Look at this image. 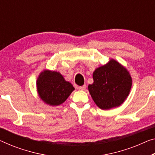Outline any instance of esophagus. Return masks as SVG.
I'll return each mask as SVG.
<instances>
[{"mask_svg": "<svg viewBox=\"0 0 155 155\" xmlns=\"http://www.w3.org/2000/svg\"><path fill=\"white\" fill-rule=\"evenodd\" d=\"M78 89H79V90H81V91H84V90L86 89V85L80 86V87H78Z\"/></svg>", "mask_w": 155, "mask_h": 155, "instance_id": "esophagus-1", "label": "esophagus"}]
</instances>
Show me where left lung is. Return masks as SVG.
I'll list each match as a JSON object with an SVG mask.
<instances>
[{
	"label": "left lung",
	"instance_id": "8db88e82",
	"mask_svg": "<svg viewBox=\"0 0 155 155\" xmlns=\"http://www.w3.org/2000/svg\"><path fill=\"white\" fill-rule=\"evenodd\" d=\"M94 83L88 86L93 101L100 109L121 105L130 94L132 79L125 66L111 59L93 73Z\"/></svg>",
	"mask_w": 155,
	"mask_h": 155
}]
</instances>
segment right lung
Listing matches in <instances>:
<instances>
[{"instance_id": "1", "label": "right lung", "mask_w": 155, "mask_h": 155, "mask_svg": "<svg viewBox=\"0 0 155 155\" xmlns=\"http://www.w3.org/2000/svg\"><path fill=\"white\" fill-rule=\"evenodd\" d=\"M37 91L41 101L50 106H58L66 101L75 90L58 71L44 70L37 80Z\"/></svg>"}]
</instances>
